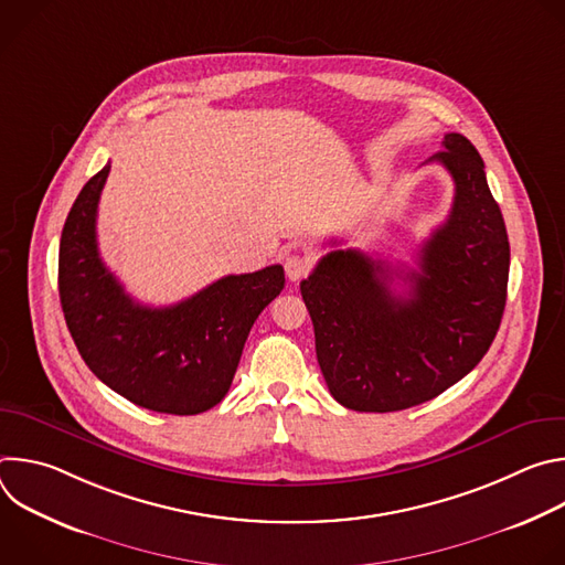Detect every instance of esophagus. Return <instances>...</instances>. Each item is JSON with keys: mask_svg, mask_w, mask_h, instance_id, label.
Listing matches in <instances>:
<instances>
[{"mask_svg": "<svg viewBox=\"0 0 565 565\" xmlns=\"http://www.w3.org/2000/svg\"><path fill=\"white\" fill-rule=\"evenodd\" d=\"M284 270H286V277L290 281H299V279H303L308 275L310 262L306 257H301V255H288L284 259Z\"/></svg>", "mask_w": 565, "mask_h": 565, "instance_id": "esophagus-1", "label": "esophagus"}]
</instances>
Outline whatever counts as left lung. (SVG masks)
<instances>
[{
  "instance_id": "left-lung-1",
  "label": "left lung",
  "mask_w": 565,
  "mask_h": 565,
  "mask_svg": "<svg viewBox=\"0 0 565 565\" xmlns=\"http://www.w3.org/2000/svg\"><path fill=\"white\" fill-rule=\"evenodd\" d=\"M454 179L447 221L420 246L418 268L333 250L301 281L317 362L331 395L353 412H399L462 380L492 347L508 297L510 241L476 147L445 134ZM399 278L408 288L395 294Z\"/></svg>"
}]
</instances>
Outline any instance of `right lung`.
I'll list each match as a JSON object with an SVG mask.
<instances>
[{
    "instance_id": "1",
    "label": "right lung",
    "mask_w": 565,
    "mask_h": 565,
    "mask_svg": "<svg viewBox=\"0 0 565 565\" xmlns=\"http://www.w3.org/2000/svg\"><path fill=\"white\" fill-rule=\"evenodd\" d=\"M109 163L77 194L60 238L57 288L68 333L94 375L134 405L194 416L225 397L262 310L281 292V266L227 275L163 308L134 301L103 264L98 201Z\"/></svg>"
}]
</instances>
